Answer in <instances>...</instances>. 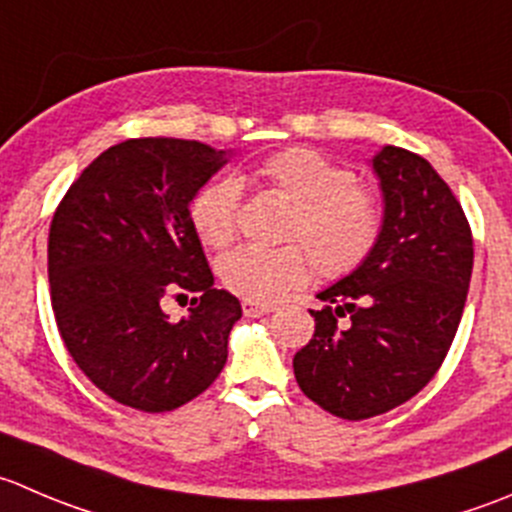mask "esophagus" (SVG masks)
I'll return each instance as SVG.
<instances>
[{
  "mask_svg": "<svg viewBox=\"0 0 512 512\" xmlns=\"http://www.w3.org/2000/svg\"><path fill=\"white\" fill-rule=\"evenodd\" d=\"M275 307L270 305V302H255V300H242V312H245L247 317H260V315H267V312H272Z\"/></svg>",
  "mask_w": 512,
  "mask_h": 512,
  "instance_id": "34e87169",
  "label": "esophagus"
}]
</instances>
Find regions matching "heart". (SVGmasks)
I'll list each match as a JSON object with an SVG mask.
<instances>
[{"mask_svg": "<svg viewBox=\"0 0 512 512\" xmlns=\"http://www.w3.org/2000/svg\"><path fill=\"white\" fill-rule=\"evenodd\" d=\"M260 185L292 202L280 247L245 245L217 265L227 290L245 300L270 302L302 285L315 262L322 277H345L370 257L380 240L382 210L375 192L357 175L310 147H287L265 157L252 172ZM242 187L232 177L210 182L195 195L190 220L212 250L235 242Z\"/></svg>", "mask_w": 512, "mask_h": 512, "instance_id": "1", "label": "heart"}]
</instances>
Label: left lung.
<instances>
[{"mask_svg":"<svg viewBox=\"0 0 512 512\" xmlns=\"http://www.w3.org/2000/svg\"><path fill=\"white\" fill-rule=\"evenodd\" d=\"M385 197L380 240L322 290L315 335L295 352L297 385L327 413L367 420L408 403L443 365L463 317L473 232L448 182L415 152L372 160ZM351 315L350 328L336 317Z\"/></svg>","mask_w":512,"mask_h":512,"instance_id":"left-lung-1","label":"left lung"}]
</instances>
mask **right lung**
Here are the masks:
<instances>
[{
  "instance_id": "add662e5",
  "label": "right lung",
  "mask_w": 512,
  "mask_h": 512,
  "mask_svg": "<svg viewBox=\"0 0 512 512\" xmlns=\"http://www.w3.org/2000/svg\"><path fill=\"white\" fill-rule=\"evenodd\" d=\"M195 140L140 137L109 147L62 197L49 225L54 320L79 370L127 408L167 413L210 388L240 320L217 290L190 202L225 165ZM192 291L170 323L159 302Z\"/></svg>"
}]
</instances>
